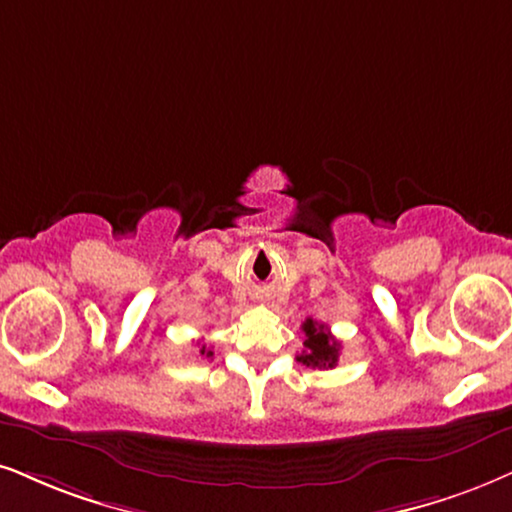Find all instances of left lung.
Masks as SVG:
<instances>
[{
    "mask_svg": "<svg viewBox=\"0 0 512 512\" xmlns=\"http://www.w3.org/2000/svg\"><path fill=\"white\" fill-rule=\"evenodd\" d=\"M304 349L297 354V361L309 368H333L340 357V342L333 338L328 326L307 319L302 323Z\"/></svg>",
    "mask_w": 512,
    "mask_h": 512,
    "instance_id": "left-lung-1",
    "label": "left lung"
}]
</instances>
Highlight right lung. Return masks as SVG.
<instances>
[{"mask_svg": "<svg viewBox=\"0 0 512 512\" xmlns=\"http://www.w3.org/2000/svg\"><path fill=\"white\" fill-rule=\"evenodd\" d=\"M200 354H205V357H212V349H208V347H200Z\"/></svg>", "mask_w": 512, "mask_h": 512, "instance_id": "1", "label": "right lung"}]
</instances>
